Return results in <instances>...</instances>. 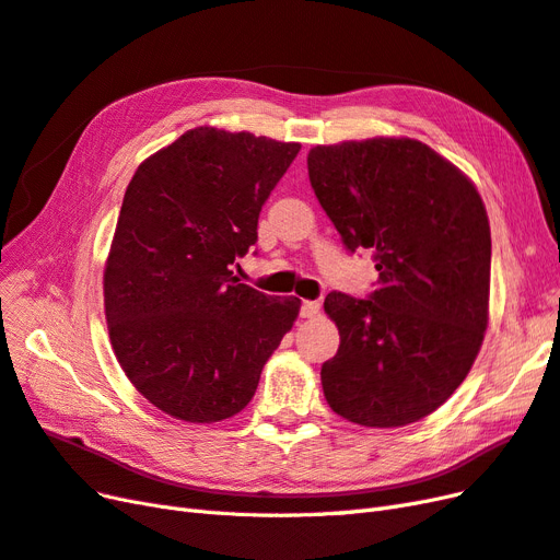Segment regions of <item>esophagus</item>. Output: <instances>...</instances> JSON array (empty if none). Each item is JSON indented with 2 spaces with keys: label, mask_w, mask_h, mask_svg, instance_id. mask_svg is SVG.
<instances>
[{
  "label": "esophagus",
  "mask_w": 560,
  "mask_h": 560,
  "mask_svg": "<svg viewBox=\"0 0 560 560\" xmlns=\"http://www.w3.org/2000/svg\"><path fill=\"white\" fill-rule=\"evenodd\" d=\"M318 314H320V304L316 300H304L302 302V310H300L302 318H316Z\"/></svg>",
  "instance_id": "obj_1"
}]
</instances>
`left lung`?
<instances>
[{
    "instance_id": "left-lung-1",
    "label": "left lung",
    "mask_w": 560,
    "mask_h": 560,
    "mask_svg": "<svg viewBox=\"0 0 560 560\" xmlns=\"http://www.w3.org/2000/svg\"><path fill=\"white\" fill-rule=\"evenodd\" d=\"M310 182L349 250L372 248L368 298L328 293L339 330L323 395L358 425L398 428L442 407L489 326L491 225L477 186L409 137L314 147Z\"/></svg>"
}]
</instances>
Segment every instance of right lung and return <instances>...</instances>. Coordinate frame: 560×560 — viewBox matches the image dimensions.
Listing matches in <instances>:
<instances>
[{
	"label": "right lung",
	"mask_w": 560,
	"mask_h": 560,
	"mask_svg": "<svg viewBox=\"0 0 560 560\" xmlns=\"http://www.w3.org/2000/svg\"><path fill=\"white\" fill-rule=\"evenodd\" d=\"M298 151L205 125L143 160L125 190L104 265L106 326L125 376L178 421L240 413L300 314L298 298L232 275Z\"/></svg>",
	"instance_id": "right-lung-1"
}]
</instances>
